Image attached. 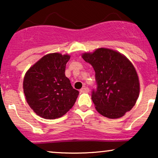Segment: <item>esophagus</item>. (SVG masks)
Wrapping results in <instances>:
<instances>
[{"label":"esophagus","instance_id":"obj_1","mask_svg":"<svg viewBox=\"0 0 158 158\" xmlns=\"http://www.w3.org/2000/svg\"><path fill=\"white\" fill-rule=\"evenodd\" d=\"M81 93H88L89 92V88H87V87H83L81 89H80Z\"/></svg>","mask_w":158,"mask_h":158}]
</instances>
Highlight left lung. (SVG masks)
<instances>
[{
	"instance_id": "obj_1",
	"label": "left lung",
	"mask_w": 158,
	"mask_h": 158,
	"mask_svg": "<svg viewBox=\"0 0 158 158\" xmlns=\"http://www.w3.org/2000/svg\"><path fill=\"white\" fill-rule=\"evenodd\" d=\"M95 71L97 88L91 99L99 114L110 119L123 117L135 106L139 93L138 76L131 61L119 52L99 48L84 53Z\"/></svg>"
}]
</instances>
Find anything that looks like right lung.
I'll use <instances>...</instances> for the list:
<instances>
[{"instance_id": "1", "label": "right lung", "mask_w": 158, "mask_h": 158, "mask_svg": "<svg viewBox=\"0 0 158 158\" xmlns=\"http://www.w3.org/2000/svg\"><path fill=\"white\" fill-rule=\"evenodd\" d=\"M70 56L51 53L31 67L23 79V93L33 111L44 119L62 117L77 100L79 91L65 77Z\"/></svg>"}]
</instances>
